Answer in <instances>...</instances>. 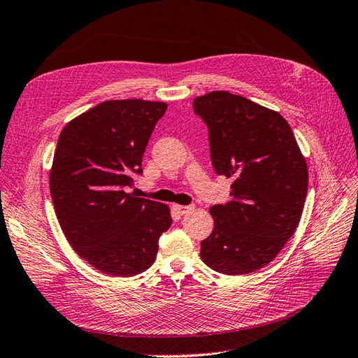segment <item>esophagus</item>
Listing matches in <instances>:
<instances>
[{
  "label": "esophagus",
  "instance_id": "obj_1",
  "mask_svg": "<svg viewBox=\"0 0 358 358\" xmlns=\"http://www.w3.org/2000/svg\"><path fill=\"white\" fill-rule=\"evenodd\" d=\"M193 208H194L193 205H174V210H176L180 215H184V214L190 213Z\"/></svg>",
  "mask_w": 358,
  "mask_h": 358
}]
</instances>
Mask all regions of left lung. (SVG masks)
<instances>
[{"instance_id": "obj_1", "label": "left lung", "mask_w": 358, "mask_h": 358, "mask_svg": "<svg viewBox=\"0 0 358 358\" xmlns=\"http://www.w3.org/2000/svg\"><path fill=\"white\" fill-rule=\"evenodd\" d=\"M208 126L217 176L234 182L232 201L213 205L211 235L201 242L206 266L245 275L271 263L301 222L308 166L290 124L280 113L226 90L194 98Z\"/></svg>"}]
</instances>
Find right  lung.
Segmentation results:
<instances>
[{"label":"right lung","instance_id":"right-lung-1","mask_svg":"<svg viewBox=\"0 0 358 358\" xmlns=\"http://www.w3.org/2000/svg\"><path fill=\"white\" fill-rule=\"evenodd\" d=\"M165 102L106 101L62 129L50 169V194L65 238L98 271L132 276L152 266L169 229L168 205L126 192Z\"/></svg>","mask_w":358,"mask_h":358}]
</instances>
